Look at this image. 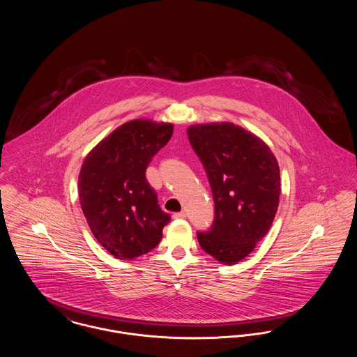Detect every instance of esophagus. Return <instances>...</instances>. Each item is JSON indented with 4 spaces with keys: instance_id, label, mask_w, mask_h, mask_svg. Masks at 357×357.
<instances>
[{
    "instance_id": "1",
    "label": "esophagus",
    "mask_w": 357,
    "mask_h": 357,
    "mask_svg": "<svg viewBox=\"0 0 357 357\" xmlns=\"http://www.w3.org/2000/svg\"><path fill=\"white\" fill-rule=\"evenodd\" d=\"M187 214L185 211H181V213H175L174 215H172V218L174 220H185L186 218Z\"/></svg>"
}]
</instances>
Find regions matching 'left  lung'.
Wrapping results in <instances>:
<instances>
[{
  "mask_svg": "<svg viewBox=\"0 0 357 357\" xmlns=\"http://www.w3.org/2000/svg\"><path fill=\"white\" fill-rule=\"evenodd\" d=\"M213 191L215 218L197 233L201 248L225 265L250 255L272 226L280 202V167L258 136L233 123L187 128Z\"/></svg>",
  "mask_w": 357,
  "mask_h": 357,
  "instance_id": "8db88e82",
  "label": "left lung"
}]
</instances>
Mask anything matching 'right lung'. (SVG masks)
<instances>
[{"mask_svg": "<svg viewBox=\"0 0 357 357\" xmlns=\"http://www.w3.org/2000/svg\"><path fill=\"white\" fill-rule=\"evenodd\" d=\"M171 123L130 120L85 156L79 198L92 234L118 259H134L160 242L171 221L159 204L146 170L172 136Z\"/></svg>", "mask_w": 357, "mask_h": 357, "instance_id": "obj_1", "label": "right lung"}]
</instances>
